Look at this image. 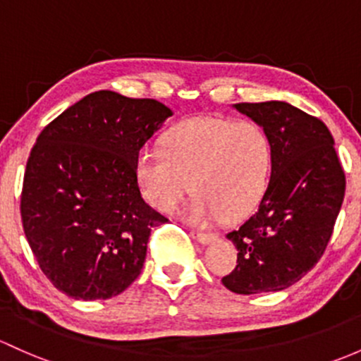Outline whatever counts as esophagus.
<instances>
[{"label":"esophagus","mask_w":361,"mask_h":361,"mask_svg":"<svg viewBox=\"0 0 361 361\" xmlns=\"http://www.w3.org/2000/svg\"><path fill=\"white\" fill-rule=\"evenodd\" d=\"M195 237H197V240L204 245H209V244H212V242H216V235L204 233V231H197Z\"/></svg>","instance_id":"1"}]
</instances>
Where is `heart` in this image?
I'll return each instance as SVG.
<instances>
[{
    "mask_svg": "<svg viewBox=\"0 0 361 361\" xmlns=\"http://www.w3.org/2000/svg\"><path fill=\"white\" fill-rule=\"evenodd\" d=\"M275 147L270 133L254 121L192 119L162 136V149L136 154L135 178L147 202L173 212L197 192L183 216L207 225L218 216L235 221L247 216L268 190Z\"/></svg>",
    "mask_w": 361,
    "mask_h": 361,
    "instance_id": "b5f03b06",
    "label": "heart"
}]
</instances>
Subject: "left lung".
Returning <instances> with one entry per match:
<instances>
[{"label": "left lung", "mask_w": 361, "mask_h": 361, "mask_svg": "<svg viewBox=\"0 0 361 361\" xmlns=\"http://www.w3.org/2000/svg\"><path fill=\"white\" fill-rule=\"evenodd\" d=\"M233 109L270 133L275 159L257 211L226 235L238 254L221 282L235 294L279 292L301 280L324 254L346 178L320 119L279 100Z\"/></svg>", "instance_id": "obj_1"}]
</instances>
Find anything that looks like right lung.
<instances>
[{"instance_id": "right-lung-1", "label": "right lung", "mask_w": 361, "mask_h": 361, "mask_svg": "<svg viewBox=\"0 0 361 361\" xmlns=\"http://www.w3.org/2000/svg\"><path fill=\"white\" fill-rule=\"evenodd\" d=\"M173 111L152 98L94 91L37 136L20 214L48 280L72 299L121 294L138 279L150 230L168 219L142 199L136 154Z\"/></svg>"}]
</instances>
